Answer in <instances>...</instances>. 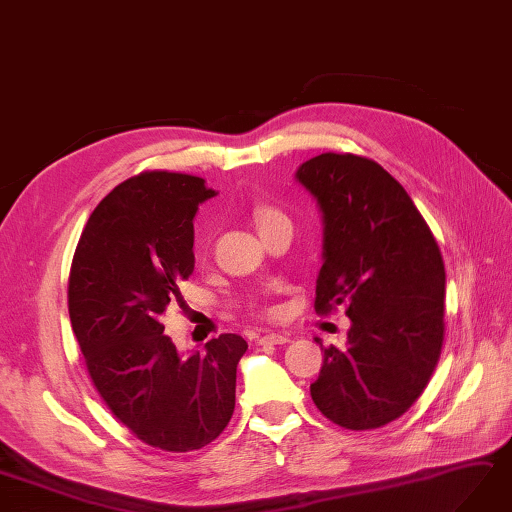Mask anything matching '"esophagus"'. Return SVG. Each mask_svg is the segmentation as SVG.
Wrapping results in <instances>:
<instances>
[{"label":"esophagus","instance_id":"34e87169","mask_svg":"<svg viewBox=\"0 0 512 512\" xmlns=\"http://www.w3.org/2000/svg\"><path fill=\"white\" fill-rule=\"evenodd\" d=\"M286 342H290L286 334H267L260 338V344H286Z\"/></svg>","mask_w":512,"mask_h":512}]
</instances>
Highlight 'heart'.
<instances>
[{
    "instance_id": "1",
    "label": "heart",
    "mask_w": 512,
    "mask_h": 512,
    "mask_svg": "<svg viewBox=\"0 0 512 512\" xmlns=\"http://www.w3.org/2000/svg\"><path fill=\"white\" fill-rule=\"evenodd\" d=\"M278 217H282L278 211H273V209H258V211H256V224H258V228H262V226L273 222V219H278Z\"/></svg>"
}]
</instances>
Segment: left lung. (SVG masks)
Here are the masks:
<instances>
[{
  "label": "left lung",
  "mask_w": 512,
  "mask_h": 512,
  "mask_svg": "<svg viewBox=\"0 0 512 512\" xmlns=\"http://www.w3.org/2000/svg\"><path fill=\"white\" fill-rule=\"evenodd\" d=\"M297 183L323 219L316 312L347 308V347L323 349L310 385L325 418L351 431L388 424L416 403L444 342L446 271L416 204L379 163L323 153Z\"/></svg>",
  "instance_id": "obj_1"
}]
</instances>
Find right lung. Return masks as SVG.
<instances>
[{"mask_svg": "<svg viewBox=\"0 0 512 512\" xmlns=\"http://www.w3.org/2000/svg\"><path fill=\"white\" fill-rule=\"evenodd\" d=\"M217 191L202 178L144 172L120 183L81 232L68 314L94 388L148 446L200 450L228 426L247 342L222 334L181 353L163 314L193 271V217Z\"/></svg>", "mask_w": 512, "mask_h": 512, "instance_id": "1", "label": "right lung"}]
</instances>
